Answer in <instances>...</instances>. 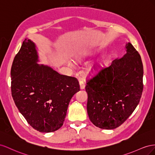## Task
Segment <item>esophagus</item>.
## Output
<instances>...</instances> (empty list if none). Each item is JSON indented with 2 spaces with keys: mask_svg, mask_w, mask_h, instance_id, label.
Segmentation results:
<instances>
[{
  "mask_svg": "<svg viewBox=\"0 0 155 155\" xmlns=\"http://www.w3.org/2000/svg\"><path fill=\"white\" fill-rule=\"evenodd\" d=\"M79 84H80V87H81V90H84L85 88V84L83 81H81L79 82Z\"/></svg>",
  "mask_w": 155,
  "mask_h": 155,
  "instance_id": "34e87169",
  "label": "esophagus"
}]
</instances>
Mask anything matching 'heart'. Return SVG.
<instances>
[{
    "instance_id": "1",
    "label": "heart",
    "mask_w": 155,
    "mask_h": 155,
    "mask_svg": "<svg viewBox=\"0 0 155 155\" xmlns=\"http://www.w3.org/2000/svg\"><path fill=\"white\" fill-rule=\"evenodd\" d=\"M91 54V52H84V54H82V55H81V56H79V57H78V58H77V60H78V61H82L84 59L86 56H90ZM69 65H71V64L70 62H69L68 63ZM90 72L91 73H95L94 71H95V69L94 68H91L90 69Z\"/></svg>"
}]
</instances>
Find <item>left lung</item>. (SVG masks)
Segmentation results:
<instances>
[{"label": "left lung", "mask_w": 155, "mask_h": 155, "mask_svg": "<svg viewBox=\"0 0 155 155\" xmlns=\"http://www.w3.org/2000/svg\"><path fill=\"white\" fill-rule=\"evenodd\" d=\"M126 54L87 81V111L90 121L103 129L122 125L134 112L142 94L143 68L138 52L130 43Z\"/></svg>", "instance_id": "obj_1"}]
</instances>
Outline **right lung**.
Instances as JSON below:
<instances>
[{"instance_id": "1", "label": "right lung", "mask_w": 155, "mask_h": 155, "mask_svg": "<svg viewBox=\"0 0 155 155\" xmlns=\"http://www.w3.org/2000/svg\"><path fill=\"white\" fill-rule=\"evenodd\" d=\"M38 61L36 45L25 39L12 65V95L31 127L51 132L63 125L70 101L80 86L76 78L60 74Z\"/></svg>"}]
</instances>
